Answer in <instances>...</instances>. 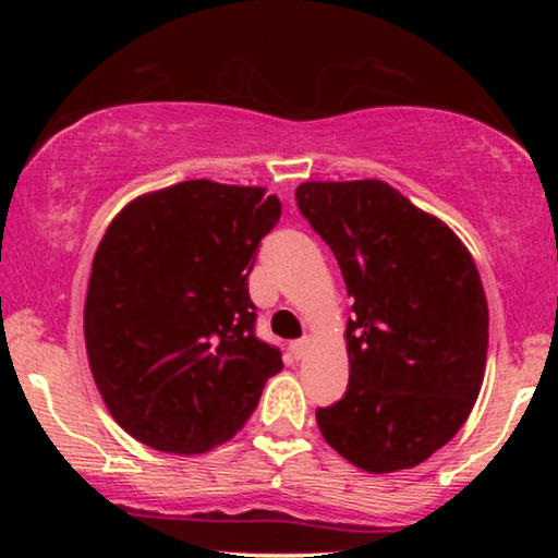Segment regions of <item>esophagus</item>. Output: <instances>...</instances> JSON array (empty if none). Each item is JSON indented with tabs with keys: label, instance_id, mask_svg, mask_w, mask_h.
<instances>
[{
	"label": "esophagus",
	"instance_id": "esophagus-1",
	"mask_svg": "<svg viewBox=\"0 0 558 558\" xmlns=\"http://www.w3.org/2000/svg\"><path fill=\"white\" fill-rule=\"evenodd\" d=\"M290 349H292V354H295L298 359H302L307 354V349H310V337H300V339H295V342L290 344Z\"/></svg>",
	"mask_w": 558,
	"mask_h": 558
}]
</instances>
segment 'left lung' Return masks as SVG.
Masks as SVG:
<instances>
[{
	"instance_id": "left-lung-1",
	"label": "left lung",
	"mask_w": 558,
	"mask_h": 558,
	"mask_svg": "<svg viewBox=\"0 0 558 558\" xmlns=\"http://www.w3.org/2000/svg\"><path fill=\"white\" fill-rule=\"evenodd\" d=\"M295 202L354 298L347 391L317 409V426L374 475L418 465L456 436L483 386L489 315L475 260L379 179L305 182Z\"/></svg>"
}]
</instances>
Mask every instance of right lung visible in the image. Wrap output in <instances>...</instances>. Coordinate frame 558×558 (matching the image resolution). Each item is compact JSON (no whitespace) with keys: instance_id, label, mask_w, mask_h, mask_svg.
Listing matches in <instances>:
<instances>
[{"instance_id":"obj_1","label":"right lung","mask_w":558,"mask_h":558,"mask_svg":"<svg viewBox=\"0 0 558 558\" xmlns=\"http://www.w3.org/2000/svg\"><path fill=\"white\" fill-rule=\"evenodd\" d=\"M280 211L260 186L192 179L130 202L108 226L83 335L102 401L135 440L204 452L256 411L282 354L256 337L248 276Z\"/></svg>"}]
</instances>
